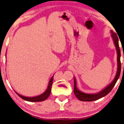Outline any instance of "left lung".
Returning <instances> with one entry per match:
<instances>
[{
    "label": "left lung",
    "instance_id": "left-lung-1",
    "mask_svg": "<svg viewBox=\"0 0 124 124\" xmlns=\"http://www.w3.org/2000/svg\"><path fill=\"white\" fill-rule=\"evenodd\" d=\"M111 32H112V38H113V40H114L115 45L116 46V49L117 51V54H118V58H117V60H118V70H117V73L116 75L115 78L113 82L110 84L109 86H107L104 90H103L102 91L100 92V93H97V94H85V93H82V92L78 90V89L76 88V80L74 78V93H75V95H76V97H77L79 100L84 101H92L99 100V99H101V98L106 96L107 94H109L110 92L112 91L113 88L114 87L117 81H118V79H119L121 70V60H120V58H121V50H120L119 43H118V36H117L116 34L113 33V31H111Z\"/></svg>",
    "mask_w": 124,
    "mask_h": 124
}]
</instances>
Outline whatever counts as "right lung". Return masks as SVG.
<instances>
[{
  "label": "right lung",
  "mask_w": 124,
  "mask_h": 124,
  "mask_svg": "<svg viewBox=\"0 0 124 124\" xmlns=\"http://www.w3.org/2000/svg\"><path fill=\"white\" fill-rule=\"evenodd\" d=\"M53 78H54V76H52V78H51L50 81H49V85H48V88H47L46 91L44 93H43L42 94H41V95H38V96H36V97H27L23 96V95L18 94L17 93H16V94H17L20 97H21V99H23L24 100L28 101L37 102V101H42L45 100L46 99H47V98H48V97L49 96V95H50L51 94L52 84H53Z\"/></svg>",
  "instance_id": "right-lung-1"
}]
</instances>
